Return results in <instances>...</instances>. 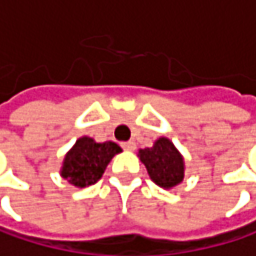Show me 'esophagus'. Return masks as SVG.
Returning a JSON list of instances; mask_svg holds the SVG:
<instances>
[{"label":"esophagus","instance_id":"1","mask_svg":"<svg viewBox=\"0 0 256 256\" xmlns=\"http://www.w3.org/2000/svg\"><path fill=\"white\" fill-rule=\"evenodd\" d=\"M121 147H122L126 152H134V150L136 148V144H135L134 141H129V142H122Z\"/></svg>","mask_w":256,"mask_h":256}]
</instances>
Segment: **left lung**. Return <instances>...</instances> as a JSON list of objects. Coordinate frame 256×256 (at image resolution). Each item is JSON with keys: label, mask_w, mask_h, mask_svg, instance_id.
I'll use <instances>...</instances> for the list:
<instances>
[{"label": "left lung", "mask_w": 256, "mask_h": 256, "mask_svg": "<svg viewBox=\"0 0 256 256\" xmlns=\"http://www.w3.org/2000/svg\"><path fill=\"white\" fill-rule=\"evenodd\" d=\"M138 156L146 165L150 178L158 186L164 189H171L183 182V156L168 138H159L153 147L140 150Z\"/></svg>", "instance_id": "8db88e82"}]
</instances>
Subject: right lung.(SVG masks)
Segmentation results:
<instances>
[{
  "mask_svg": "<svg viewBox=\"0 0 256 256\" xmlns=\"http://www.w3.org/2000/svg\"><path fill=\"white\" fill-rule=\"evenodd\" d=\"M121 153V148L112 142H96L92 138L82 136L68 150L61 166V177L76 188H86L97 183L110 159Z\"/></svg>",
  "mask_w": 256,
  "mask_h": 256,
  "instance_id": "obj_1",
  "label": "right lung"
}]
</instances>
